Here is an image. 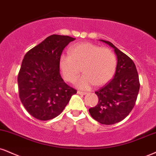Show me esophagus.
Here are the masks:
<instances>
[{
	"label": "esophagus",
	"mask_w": 156,
	"mask_h": 156,
	"mask_svg": "<svg viewBox=\"0 0 156 156\" xmlns=\"http://www.w3.org/2000/svg\"><path fill=\"white\" fill-rule=\"evenodd\" d=\"M78 94H79L80 95H85L86 94V91H78Z\"/></svg>",
	"instance_id": "obj_1"
}]
</instances>
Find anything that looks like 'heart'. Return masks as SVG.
Here are the masks:
<instances>
[{
  "mask_svg": "<svg viewBox=\"0 0 156 156\" xmlns=\"http://www.w3.org/2000/svg\"><path fill=\"white\" fill-rule=\"evenodd\" d=\"M70 54H62L59 69L67 81L73 82L83 71L84 74L75 82L80 89H89L94 84L102 86L115 74L117 58L108 48H101L91 43H81L73 46Z\"/></svg>",
  "mask_w": 156,
  "mask_h": 156,
  "instance_id": "heart-1",
  "label": "heart"
}]
</instances>
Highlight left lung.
<instances>
[{"mask_svg":"<svg viewBox=\"0 0 156 156\" xmlns=\"http://www.w3.org/2000/svg\"><path fill=\"white\" fill-rule=\"evenodd\" d=\"M114 48L117 67L113 78L95 94L98 104L89 111L91 117L102 124L111 125L121 121L130 113L136 103L140 80L134 62L112 43L101 40Z\"/></svg>","mask_w":156,"mask_h":156,"instance_id":"left-lung-1","label":"left lung"}]
</instances>
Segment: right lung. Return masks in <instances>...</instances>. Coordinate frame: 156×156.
<instances>
[{
	"instance_id": "obj_1",
	"label": "right lung",
	"mask_w": 156,
	"mask_h": 156,
	"mask_svg": "<svg viewBox=\"0 0 156 156\" xmlns=\"http://www.w3.org/2000/svg\"><path fill=\"white\" fill-rule=\"evenodd\" d=\"M76 38L51 35L28 51L18 74L20 99L27 111L40 121L59 115L77 91L64 82L59 58Z\"/></svg>"
}]
</instances>
